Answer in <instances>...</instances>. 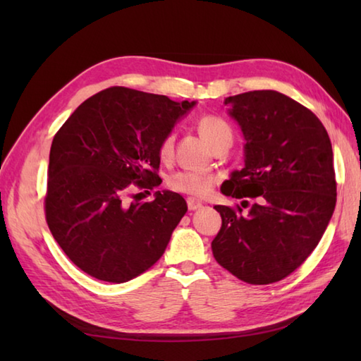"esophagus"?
Returning <instances> with one entry per match:
<instances>
[{
    "label": "esophagus",
    "instance_id": "obj_1",
    "mask_svg": "<svg viewBox=\"0 0 361 361\" xmlns=\"http://www.w3.org/2000/svg\"><path fill=\"white\" fill-rule=\"evenodd\" d=\"M202 206H203V203L195 200V198H188V208H189V211H197V209H200Z\"/></svg>",
    "mask_w": 361,
    "mask_h": 361
}]
</instances>
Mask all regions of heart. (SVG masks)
<instances>
[{
	"label": "heart",
	"mask_w": 361,
	"mask_h": 361,
	"mask_svg": "<svg viewBox=\"0 0 361 361\" xmlns=\"http://www.w3.org/2000/svg\"><path fill=\"white\" fill-rule=\"evenodd\" d=\"M198 133L203 136V140L208 142L211 147L217 145L221 140L231 136V128L225 121L216 116H203L197 124ZM175 136L167 135L158 145V155L163 161L172 158L173 153ZM169 186L176 192L188 194L192 197H204L211 192L214 186V176L209 173H198V172H178L169 178Z\"/></svg>",
	"instance_id": "obj_1"
}]
</instances>
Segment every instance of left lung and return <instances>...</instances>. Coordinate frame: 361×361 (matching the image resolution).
I'll use <instances>...</instances> for the list:
<instances>
[{
	"instance_id": "obj_1",
	"label": "left lung",
	"mask_w": 361,
	"mask_h": 361,
	"mask_svg": "<svg viewBox=\"0 0 361 361\" xmlns=\"http://www.w3.org/2000/svg\"><path fill=\"white\" fill-rule=\"evenodd\" d=\"M225 105L242 130L245 166L224 181L221 194L249 212L214 206L221 228L212 255L243 282H278L310 256L332 219V144L315 114L278 91L229 96Z\"/></svg>"
}]
</instances>
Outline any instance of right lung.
Segmentation results:
<instances>
[{
    "label": "right lung",
    "mask_w": 361,
    "mask_h": 361,
    "mask_svg": "<svg viewBox=\"0 0 361 361\" xmlns=\"http://www.w3.org/2000/svg\"><path fill=\"white\" fill-rule=\"evenodd\" d=\"M195 105L111 87L79 105L54 136L46 221L82 271L121 283L164 255L186 200L157 190L152 202L128 203L127 194L161 185L158 145Z\"/></svg>",
    "instance_id": "1"
}]
</instances>
